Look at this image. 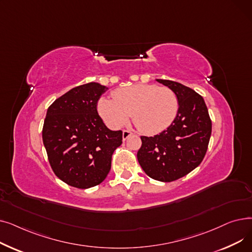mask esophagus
Returning a JSON list of instances; mask_svg holds the SVG:
<instances>
[{
  "instance_id": "34e87169",
  "label": "esophagus",
  "mask_w": 252,
  "mask_h": 252,
  "mask_svg": "<svg viewBox=\"0 0 252 252\" xmlns=\"http://www.w3.org/2000/svg\"><path fill=\"white\" fill-rule=\"evenodd\" d=\"M130 135H133V133H131V131H129V130H126V129H125V130H123V140L124 141H126Z\"/></svg>"
}]
</instances>
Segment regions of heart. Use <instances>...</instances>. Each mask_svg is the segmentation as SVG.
I'll use <instances>...</instances> for the list:
<instances>
[{"instance_id": "1", "label": "heart", "mask_w": 252, "mask_h": 252, "mask_svg": "<svg viewBox=\"0 0 252 252\" xmlns=\"http://www.w3.org/2000/svg\"><path fill=\"white\" fill-rule=\"evenodd\" d=\"M112 97H101L97 104L100 116L112 128L125 126L131 113L141 131L158 134L174 123L179 112L178 96L166 87L138 84L115 90Z\"/></svg>"}]
</instances>
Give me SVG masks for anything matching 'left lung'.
<instances>
[{"label":"left lung","instance_id":"obj_1","mask_svg":"<svg viewBox=\"0 0 252 252\" xmlns=\"http://www.w3.org/2000/svg\"><path fill=\"white\" fill-rule=\"evenodd\" d=\"M179 99V112L166 129L154 137L142 136L138 161L150 178L176 181L201 163L211 135V121L203 98L180 83L156 79Z\"/></svg>","mask_w":252,"mask_h":252}]
</instances>
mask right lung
I'll return each instance as SVG.
<instances>
[{
	"mask_svg": "<svg viewBox=\"0 0 252 252\" xmlns=\"http://www.w3.org/2000/svg\"><path fill=\"white\" fill-rule=\"evenodd\" d=\"M108 90L98 83L75 87L56 99L47 110L43 142L55 175L69 186L88 189L102 183L111 168L123 131L111 130L97 111Z\"/></svg>",
	"mask_w": 252,
	"mask_h": 252,
	"instance_id": "add662e5",
	"label": "right lung"
}]
</instances>
